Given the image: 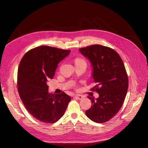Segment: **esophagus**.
Here are the masks:
<instances>
[{
	"instance_id": "obj_1",
	"label": "esophagus",
	"mask_w": 148,
	"mask_h": 148,
	"mask_svg": "<svg viewBox=\"0 0 148 148\" xmlns=\"http://www.w3.org/2000/svg\"><path fill=\"white\" fill-rule=\"evenodd\" d=\"M75 97H76L77 98V99H78V100H82V99H83V96H82V95H75Z\"/></svg>"
}]
</instances>
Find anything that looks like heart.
<instances>
[{"instance_id":"heart-1","label":"heart","mask_w":148,"mask_h":148,"mask_svg":"<svg viewBox=\"0 0 148 148\" xmlns=\"http://www.w3.org/2000/svg\"><path fill=\"white\" fill-rule=\"evenodd\" d=\"M77 62H85L86 63V62H85V60L83 59H82V58H77V59H75V63H77Z\"/></svg>"}]
</instances>
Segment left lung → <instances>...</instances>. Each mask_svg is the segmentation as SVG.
Masks as SVG:
<instances>
[{
  "label": "left lung",
  "mask_w": 148,
  "mask_h": 148,
  "mask_svg": "<svg viewBox=\"0 0 148 148\" xmlns=\"http://www.w3.org/2000/svg\"><path fill=\"white\" fill-rule=\"evenodd\" d=\"M91 62L95 86L91 90L99 94L91 101V107L85 112L96 123H104L117 114L123 105L128 88V79L123 62L119 53L110 47L95 44L79 49Z\"/></svg>",
  "instance_id": "left-lung-1"
}]
</instances>
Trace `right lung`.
<instances>
[{"label":"right lung","mask_w":148,"mask_h":148,"mask_svg":"<svg viewBox=\"0 0 148 148\" xmlns=\"http://www.w3.org/2000/svg\"><path fill=\"white\" fill-rule=\"evenodd\" d=\"M70 52L42 46L31 49L20 61L17 76L20 97L29 113L42 122L53 123L59 120L71 100L64 92L49 93L47 84L54 76L58 64Z\"/></svg>","instance_id":"1"}]
</instances>
